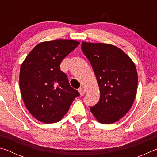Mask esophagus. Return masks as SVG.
I'll return each mask as SVG.
<instances>
[{
	"label": "esophagus",
	"instance_id": "1",
	"mask_svg": "<svg viewBox=\"0 0 157 157\" xmlns=\"http://www.w3.org/2000/svg\"><path fill=\"white\" fill-rule=\"evenodd\" d=\"M78 91L79 92V94H80V95L81 96H83V95H84V94H85V91H84V89H83V88H79V89H78Z\"/></svg>",
	"mask_w": 157,
	"mask_h": 157
}]
</instances>
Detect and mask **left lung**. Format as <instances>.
Listing matches in <instances>:
<instances>
[{"label": "left lung", "instance_id": "8db88e82", "mask_svg": "<svg viewBox=\"0 0 157 157\" xmlns=\"http://www.w3.org/2000/svg\"><path fill=\"white\" fill-rule=\"evenodd\" d=\"M81 48L94 69L100 91V100L90 110L100 123H115L128 112L136 97V66L113 45L82 42Z\"/></svg>", "mask_w": 157, "mask_h": 157}]
</instances>
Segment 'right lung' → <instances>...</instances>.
<instances>
[{
	"label": "right lung",
	"mask_w": 157,
	"mask_h": 157,
	"mask_svg": "<svg viewBox=\"0 0 157 157\" xmlns=\"http://www.w3.org/2000/svg\"><path fill=\"white\" fill-rule=\"evenodd\" d=\"M79 44L68 39L42 42L31 50L21 66L19 86L23 102L42 123L59 121L79 95L60 70L62 61Z\"/></svg>",
	"instance_id": "obj_1"
}]
</instances>
